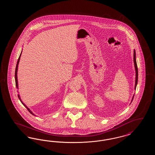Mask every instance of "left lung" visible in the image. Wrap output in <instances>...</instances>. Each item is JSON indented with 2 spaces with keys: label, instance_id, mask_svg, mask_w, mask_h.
Returning a JSON list of instances; mask_svg holds the SVG:
<instances>
[{
  "label": "left lung",
  "instance_id": "left-lung-1",
  "mask_svg": "<svg viewBox=\"0 0 155 155\" xmlns=\"http://www.w3.org/2000/svg\"><path fill=\"white\" fill-rule=\"evenodd\" d=\"M134 67H135V87L134 89L136 90V87L138 84V67H137V61H136V53H135V51H134ZM134 95H133L132 100L131 103L133 101V99H134Z\"/></svg>",
  "mask_w": 155,
  "mask_h": 155
}]
</instances>
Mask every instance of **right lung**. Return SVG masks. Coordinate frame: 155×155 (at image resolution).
I'll use <instances>...</instances> for the list:
<instances>
[{"label": "right lung", "mask_w": 155, "mask_h": 155, "mask_svg": "<svg viewBox=\"0 0 155 155\" xmlns=\"http://www.w3.org/2000/svg\"><path fill=\"white\" fill-rule=\"evenodd\" d=\"M21 53H22V51L21 52V53H20V56H19V58H18V61H17V65H16V67H15V86H16V88H17V89H18V80H17V70H18V64H19V61H20V57H21ZM17 92H18V91H17ZM18 99H20V101H21V102L22 103V104L27 109V110L29 111V112H30V113L31 114H32V115H34V116H35L32 112V111L30 110V109L24 104V103L22 102V101H21V97H20V95L19 94H18Z\"/></svg>", "instance_id": "add662e5"}]
</instances>
